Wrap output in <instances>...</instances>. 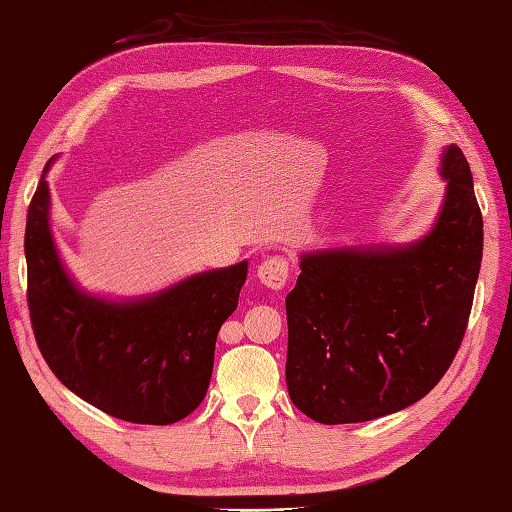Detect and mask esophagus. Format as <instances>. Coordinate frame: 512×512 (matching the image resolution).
I'll list each match as a JSON object with an SVG mask.
<instances>
[{
    "label": "esophagus",
    "instance_id": "obj_1",
    "mask_svg": "<svg viewBox=\"0 0 512 512\" xmlns=\"http://www.w3.org/2000/svg\"><path fill=\"white\" fill-rule=\"evenodd\" d=\"M256 276H258L260 282H263L265 287L278 291V289H282V287L287 285V278H289V260L282 258V256L267 258V260H263V263L258 265Z\"/></svg>",
    "mask_w": 512,
    "mask_h": 512
}]
</instances>
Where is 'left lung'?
Wrapping results in <instances>:
<instances>
[{
    "label": "left lung",
    "mask_w": 512,
    "mask_h": 512,
    "mask_svg": "<svg viewBox=\"0 0 512 512\" xmlns=\"http://www.w3.org/2000/svg\"><path fill=\"white\" fill-rule=\"evenodd\" d=\"M445 199L429 234L392 247L302 254L287 295V388L324 425L405 410L442 379L467 331L482 212L460 146L440 160Z\"/></svg>",
    "instance_id": "1"
}]
</instances>
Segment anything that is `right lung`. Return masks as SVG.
<instances>
[{
  "instance_id": "1",
  "label": "right lung",
  "mask_w": 512,
  "mask_h": 512,
  "mask_svg": "<svg viewBox=\"0 0 512 512\" xmlns=\"http://www.w3.org/2000/svg\"><path fill=\"white\" fill-rule=\"evenodd\" d=\"M24 249L34 339L67 390L138 425H170L197 410L210 385L219 328L238 306L247 260L144 298L87 293L56 252L45 175L28 208Z\"/></svg>"
}]
</instances>
